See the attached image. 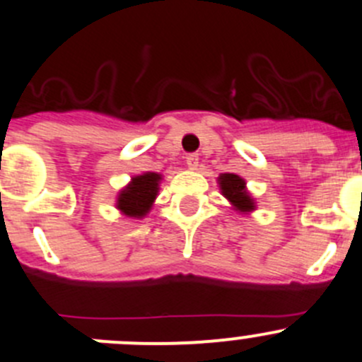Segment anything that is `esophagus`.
Segmentation results:
<instances>
[{"mask_svg":"<svg viewBox=\"0 0 362 362\" xmlns=\"http://www.w3.org/2000/svg\"><path fill=\"white\" fill-rule=\"evenodd\" d=\"M185 164H187L189 170H198V156H189L187 159H185Z\"/></svg>","mask_w":362,"mask_h":362,"instance_id":"esophagus-1","label":"esophagus"}]
</instances>
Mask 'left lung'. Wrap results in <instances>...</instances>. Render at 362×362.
<instances>
[{
  "instance_id": "1",
  "label": "left lung",
  "mask_w": 362,
  "mask_h": 362,
  "mask_svg": "<svg viewBox=\"0 0 362 362\" xmlns=\"http://www.w3.org/2000/svg\"><path fill=\"white\" fill-rule=\"evenodd\" d=\"M219 191L230 202L231 209L240 214H251L256 210V202L245 187V180L235 173H221L217 177Z\"/></svg>"
}]
</instances>
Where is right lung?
Returning a JSON list of instances; mask_svg holds the SVG:
<instances>
[{
	"mask_svg": "<svg viewBox=\"0 0 362 362\" xmlns=\"http://www.w3.org/2000/svg\"><path fill=\"white\" fill-rule=\"evenodd\" d=\"M163 182V175L156 171H145L131 178L125 187L120 189L117 196V209L122 216L132 219H143L148 216L159 194V185Z\"/></svg>",
	"mask_w": 362,
	"mask_h": 362,
	"instance_id": "add662e5",
	"label": "right lung"
}]
</instances>
